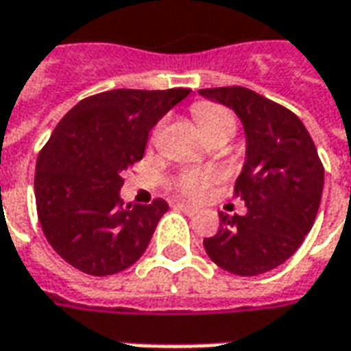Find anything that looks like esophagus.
I'll return each instance as SVG.
<instances>
[{
    "label": "esophagus",
    "mask_w": 351,
    "mask_h": 351,
    "mask_svg": "<svg viewBox=\"0 0 351 351\" xmlns=\"http://www.w3.org/2000/svg\"><path fill=\"white\" fill-rule=\"evenodd\" d=\"M173 206L178 208V210H183V212H187V214H195V212H199V208L195 206V204H187V202H176Z\"/></svg>",
    "instance_id": "obj_1"
}]
</instances>
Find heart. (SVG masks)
<instances>
[{
    "mask_svg": "<svg viewBox=\"0 0 351 351\" xmlns=\"http://www.w3.org/2000/svg\"><path fill=\"white\" fill-rule=\"evenodd\" d=\"M193 114L206 137L212 134H227L231 137L235 132V116L231 114V110H227L226 106L197 103L193 106ZM208 185H210V178L197 176V173H187L180 181V189L191 197H202L206 193Z\"/></svg>",
    "mask_w": 351,
    "mask_h": 351,
    "instance_id": "obj_1",
    "label": "heart"
}]
</instances>
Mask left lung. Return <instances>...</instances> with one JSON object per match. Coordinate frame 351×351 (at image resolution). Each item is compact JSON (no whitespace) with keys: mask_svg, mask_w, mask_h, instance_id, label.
Instances as JSON below:
<instances>
[{"mask_svg":"<svg viewBox=\"0 0 351 351\" xmlns=\"http://www.w3.org/2000/svg\"><path fill=\"white\" fill-rule=\"evenodd\" d=\"M229 106L245 128V164L235 193L245 216L219 214L204 239L210 260L241 277L271 271L296 252L317 216L325 170L306 125L289 108L246 88L200 89Z\"/></svg>","mask_w":351,"mask_h":351,"instance_id":"8db88e82","label":"left lung"}]
</instances>
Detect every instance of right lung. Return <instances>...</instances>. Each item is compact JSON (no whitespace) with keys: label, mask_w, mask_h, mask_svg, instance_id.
I'll return each mask as SVG.
<instances>
[{"label":"right lung","mask_w":351,"mask_h":351,"mask_svg":"<svg viewBox=\"0 0 351 351\" xmlns=\"http://www.w3.org/2000/svg\"><path fill=\"white\" fill-rule=\"evenodd\" d=\"M191 89H112L80 101L36 164V206L45 239L64 262L105 277L134 265L168 202L125 204L124 173L141 160L151 130Z\"/></svg>","instance_id":"obj_1"}]
</instances>
